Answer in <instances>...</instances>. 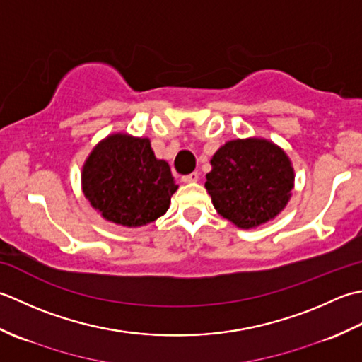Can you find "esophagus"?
Here are the masks:
<instances>
[{"label":"esophagus","mask_w":362,"mask_h":362,"mask_svg":"<svg viewBox=\"0 0 362 362\" xmlns=\"http://www.w3.org/2000/svg\"><path fill=\"white\" fill-rule=\"evenodd\" d=\"M182 181L184 182H195V181H198V172H192V173H189L186 176H182Z\"/></svg>","instance_id":"1"}]
</instances>
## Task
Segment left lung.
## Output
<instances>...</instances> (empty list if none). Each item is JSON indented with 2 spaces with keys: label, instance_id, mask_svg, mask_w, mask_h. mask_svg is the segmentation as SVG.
<instances>
[{
  "label": "left lung",
  "instance_id": "obj_1",
  "mask_svg": "<svg viewBox=\"0 0 362 362\" xmlns=\"http://www.w3.org/2000/svg\"><path fill=\"white\" fill-rule=\"evenodd\" d=\"M211 164L204 186L214 208L239 228L265 223L289 202L291 160L267 140H231L214 154Z\"/></svg>",
  "mask_w": 362,
  "mask_h": 362
}]
</instances>
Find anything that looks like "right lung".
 I'll use <instances>...</instances> for the list:
<instances>
[{
    "label": "right lung",
    "mask_w": 362,
    "mask_h": 362,
    "mask_svg": "<svg viewBox=\"0 0 362 362\" xmlns=\"http://www.w3.org/2000/svg\"><path fill=\"white\" fill-rule=\"evenodd\" d=\"M83 189L103 217L131 228L160 217L178 186L167 162L154 158L148 139L115 134L86 160Z\"/></svg>",
    "instance_id": "1"
}]
</instances>
